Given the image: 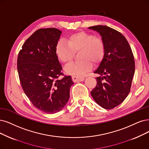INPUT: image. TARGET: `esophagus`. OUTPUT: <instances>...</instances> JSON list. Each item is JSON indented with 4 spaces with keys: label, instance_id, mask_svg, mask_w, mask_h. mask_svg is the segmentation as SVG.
I'll return each instance as SVG.
<instances>
[{
    "label": "esophagus",
    "instance_id": "esophagus-1",
    "mask_svg": "<svg viewBox=\"0 0 149 149\" xmlns=\"http://www.w3.org/2000/svg\"><path fill=\"white\" fill-rule=\"evenodd\" d=\"M85 80L84 77H77V76H72V80L74 82L76 81H82Z\"/></svg>",
    "mask_w": 149,
    "mask_h": 149
}]
</instances>
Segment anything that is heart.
<instances>
[{"mask_svg": "<svg viewBox=\"0 0 149 149\" xmlns=\"http://www.w3.org/2000/svg\"><path fill=\"white\" fill-rule=\"evenodd\" d=\"M79 52V61L69 64L64 69L65 72L73 76H82L91 70L92 64H97L105 53V45L102 38L84 31L68 36L65 42L59 41L55 48L58 59L68 64L73 58L74 53Z\"/></svg>", "mask_w": 149, "mask_h": 149, "instance_id": "obj_1", "label": "heart"}]
</instances>
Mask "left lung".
Returning a JSON list of instances; mask_svg holds the SVG:
<instances>
[{
    "label": "left lung",
    "instance_id": "1",
    "mask_svg": "<svg viewBox=\"0 0 149 149\" xmlns=\"http://www.w3.org/2000/svg\"><path fill=\"white\" fill-rule=\"evenodd\" d=\"M88 29L98 32L105 45L104 56L94 71L99 76L91 95L98 105L112 109L123 102L130 91L135 71L133 54L118 31L102 25Z\"/></svg>",
    "mask_w": 149,
    "mask_h": 149
}]
</instances>
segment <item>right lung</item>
<instances>
[{"instance_id":"1","label":"right lung","mask_w":149,"mask_h":149,"mask_svg":"<svg viewBox=\"0 0 149 149\" xmlns=\"http://www.w3.org/2000/svg\"><path fill=\"white\" fill-rule=\"evenodd\" d=\"M62 32L56 28L40 29L26 40L19 51L17 69L22 88L36 108L54 113L63 109L74 83L63 75L55 48Z\"/></svg>"}]
</instances>
